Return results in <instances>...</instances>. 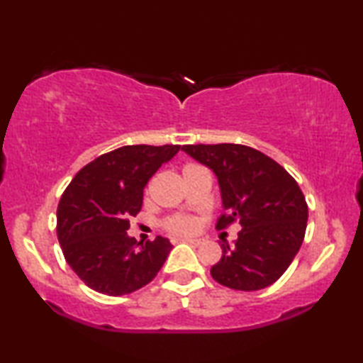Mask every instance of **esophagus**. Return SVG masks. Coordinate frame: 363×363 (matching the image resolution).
Returning <instances> with one entry per match:
<instances>
[{"instance_id": "34e87169", "label": "esophagus", "mask_w": 363, "mask_h": 363, "mask_svg": "<svg viewBox=\"0 0 363 363\" xmlns=\"http://www.w3.org/2000/svg\"><path fill=\"white\" fill-rule=\"evenodd\" d=\"M183 241L190 242V245H193V246L201 245V240H198V238H183Z\"/></svg>"}]
</instances>
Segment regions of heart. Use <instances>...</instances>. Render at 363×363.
Here are the masks:
<instances>
[{"instance_id": "b5f03b06", "label": "heart", "mask_w": 363, "mask_h": 363, "mask_svg": "<svg viewBox=\"0 0 363 363\" xmlns=\"http://www.w3.org/2000/svg\"><path fill=\"white\" fill-rule=\"evenodd\" d=\"M163 226H165V230L170 233H190L193 230H196V220L193 216L186 215H173L163 221Z\"/></svg>"}]
</instances>
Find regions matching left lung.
<instances>
[{
	"label": "left lung",
	"mask_w": 363,
	"mask_h": 363,
	"mask_svg": "<svg viewBox=\"0 0 363 363\" xmlns=\"http://www.w3.org/2000/svg\"><path fill=\"white\" fill-rule=\"evenodd\" d=\"M182 150L218 177L225 206L218 230L241 225L235 246L221 245V259L211 267L213 279L236 291L274 284L306 235L309 208L297 182L271 157L240 143H200Z\"/></svg>",
	"instance_id": "left-lung-1"
}]
</instances>
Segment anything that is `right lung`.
I'll list each match as a JSON object with an SVG mask.
<instances>
[{
    "mask_svg": "<svg viewBox=\"0 0 363 363\" xmlns=\"http://www.w3.org/2000/svg\"><path fill=\"white\" fill-rule=\"evenodd\" d=\"M180 145H125L87 163L57 205V238L79 279L107 296L147 286L170 255L167 238L137 242L127 235L142 210L143 188Z\"/></svg>",
    "mask_w": 363,
    "mask_h": 363,
    "instance_id": "add662e5",
    "label": "right lung"
}]
</instances>
